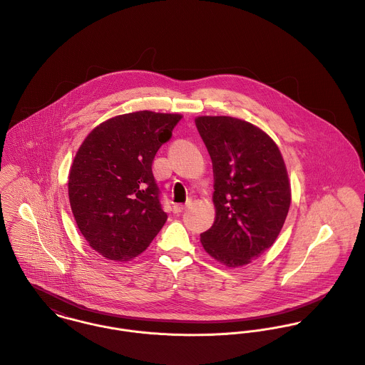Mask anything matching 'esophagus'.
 Instances as JSON below:
<instances>
[{"mask_svg": "<svg viewBox=\"0 0 365 365\" xmlns=\"http://www.w3.org/2000/svg\"><path fill=\"white\" fill-rule=\"evenodd\" d=\"M187 207H188V204H177L173 207V211H174V214H181Z\"/></svg>", "mask_w": 365, "mask_h": 365, "instance_id": "obj_1", "label": "esophagus"}]
</instances>
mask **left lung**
Listing matches in <instances>:
<instances>
[{
    "instance_id": "8db88e82",
    "label": "left lung",
    "mask_w": 365,
    "mask_h": 365,
    "mask_svg": "<svg viewBox=\"0 0 365 365\" xmlns=\"http://www.w3.org/2000/svg\"><path fill=\"white\" fill-rule=\"evenodd\" d=\"M197 128L214 170L215 221L201 234L205 252L227 267L257 259L279 237L292 190L273 138L231 116H198Z\"/></svg>"
}]
</instances>
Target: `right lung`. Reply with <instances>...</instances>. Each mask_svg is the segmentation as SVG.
Segmentation results:
<instances>
[{"label":"right lung","instance_id":"right-lung-1","mask_svg":"<svg viewBox=\"0 0 365 365\" xmlns=\"http://www.w3.org/2000/svg\"><path fill=\"white\" fill-rule=\"evenodd\" d=\"M181 119L151 110L119 115L96 125L78 148L69 202L81 234L103 257H137L165 224L151 164Z\"/></svg>","mask_w":365,"mask_h":365}]
</instances>
